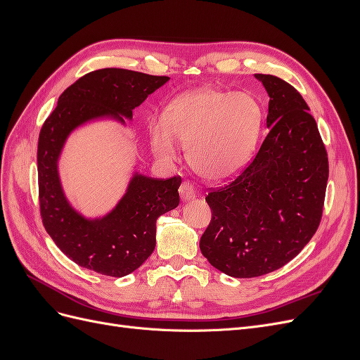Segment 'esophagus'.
<instances>
[{
  "instance_id": "obj_1",
  "label": "esophagus",
  "mask_w": 360,
  "mask_h": 360,
  "mask_svg": "<svg viewBox=\"0 0 360 360\" xmlns=\"http://www.w3.org/2000/svg\"><path fill=\"white\" fill-rule=\"evenodd\" d=\"M179 192H180V198L183 201H189L192 198H195V195H197V191H195L193 184L189 181V180H184L180 188H179Z\"/></svg>"
}]
</instances>
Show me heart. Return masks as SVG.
<instances>
[{
    "label": "heart",
    "instance_id": "obj_1",
    "mask_svg": "<svg viewBox=\"0 0 360 360\" xmlns=\"http://www.w3.org/2000/svg\"><path fill=\"white\" fill-rule=\"evenodd\" d=\"M263 112L254 96L201 89L171 101L165 122L150 124L155 153L177 158V143L188 148L192 169L207 180H222L240 171L252 155Z\"/></svg>",
    "mask_w": 360,
    "mask_h": 360
}]
</instances>
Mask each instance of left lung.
<instances>
[{
  "instance_id": "1",
  "label": "left lung",
  "mask_w": 360,
  "mask_h": 360,
  "mask_svg": "<svg viewBox=\"0 0 360 360\" xmlns=\"http://www.w3.org/2000/svg\"><path fill=\"white\" fill-rule=\"evenodd\" d=\"M270 96L269 134L249 165L205 201L212 221L200 240L209 263L234 278L270 274L296 257L323 216L329 159L302 94L257 73Z\"/></svg>"
}]
</instances>
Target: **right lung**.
Here are the masks:
<instances>
[{
	"label": "right lung",
	"mask_w": 360,
	"mask_h": 360,
	"mask_svg": "<svg viewBox=\"0 0 360 360\" xmlns=\"http://www.w3.org/2000/svg\"><path fill=\"white\" fill-rule=\"evenodd\" d=\"M168 76L126 69H101L84 75L60 96L45 120L37 144L39 205L41 222L56 245L76 264L122 278L132 274L156 246V221L180 202V177L156 180L135 176L124 198L103 219L86 221L64 198L57 160L72 130L101 115L118 120L165 84Z\"/></svg>",
	"instance_id": "add662e5"
}]
</instances>
